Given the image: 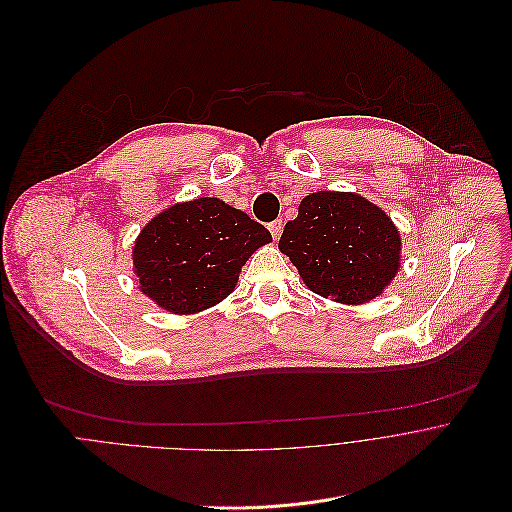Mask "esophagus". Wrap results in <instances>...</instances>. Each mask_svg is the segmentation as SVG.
<instances>
[{
    "instance_id": "1",
    "label": "esophagus",
    "mask_w": 512,
    "mask_h": 512,
    "mask_svg": "<svg viewBox=\"0 0 512 512\" xmlns=\"http://www.w3.org/2000/svg\"><path fill=\"white\" fill-rule=\"evenodd\" d=\"M268 230H270L272 238H274V240H278V238H280V234H282V220H276V222L268 224Z\"/></svg>"
}]
</instances>
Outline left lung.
Wrapping results in <instances>:
<instances>
[{
    "mask_svg": "<svg viewBox=\"0 0 512 512\" xmlns=\"http://www.w3.org/2000/svg\"><path fill=\"white\" fill-rule=\"evenodd\" d=\"M278 248L313 292L343 304L381 294L401 266V236L375 203L351 191L306 195Z\"/></svg>",
    "mask_w": 512,
    "mask_h": 512,
    "instance_id": "left-lung-1",
    "label": "left lung"
}]
</instances>
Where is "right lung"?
I'll list each match as a JSON object with an SVG mask.
<instances>
[{
    "label": "right lung",
    "mask_w": 512,
    "mask_h": 512,
    "mask_svg": "<svg viewBox=\"0 0 512 512\" xmlns=\"http://www.w3.org/2000/svg\"><path fill=\"white\" fill-rule=\"evenodd\" d=\"M270 232L218 197L175 203L139 234L133 266L139 288L173 315L206 311L234 292L246 260Z\"/></svg>",
    "instance_id": "1"
}]
</instances>
